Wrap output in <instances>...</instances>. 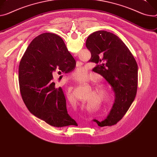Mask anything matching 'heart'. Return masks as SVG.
<instances>
[{
	"mask_svg": "<svg viewBox=\"0 0 157 157\" xmlns=\"http://www.w3.org/2000/svg\"><path fill=\"white\" fill-rule=\"evenodd\" d=\"M88 75V70L84 67H78L75 70L72 75V78L75 81H81L86 79ZM97 91L103 95L105 100L106 101H111V94L108 90L104 85H100L97 87Z\"/></svg>",
	"mask_w": 157,
	"mask_h": 157,
	"instance_id": "heart-1",
	"label": "heart"
}]
</instances>
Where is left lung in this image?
<instances>
[{
  "instance_id": "left-lung-1",
  "label": "left lung",
  "mask_w": 157,
  "mask_h": 157,
  "mask_svg": "<svg viewBox=\"0 0 157 157\" xmlns=\"http://www.w3.org/2000/svg\"><path fill=\"white\" fill-rule=\"evenodd\" d=\"M86 46L91 52L93 69L111 85L115 101L107 118L99 122L103 127L116 124L122 119L135 100L138 86V66L132 54L115 34L99 31L90 34Z\"/></svg>"
}]
</instances>
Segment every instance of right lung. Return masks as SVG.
<instances>
[{"mask_svg": "<svg viewBox=\"0 0 157 157\" xmlns=\"http://www.w3.org/2000/svg\"><path fill=\"white\" fill-rule=\"evenodd\" d=\"M75 61L61 37L43 33L31 41L19 66L24 104L33 115L54 127L76 124L67 113L62 88L52 80L56 70L67 73L73 69Z\"/></svg>", "mask_w": 157, "mask_h": 157, "instance_id": "right-lung-1", "label": "right lung"}]
</instances>
